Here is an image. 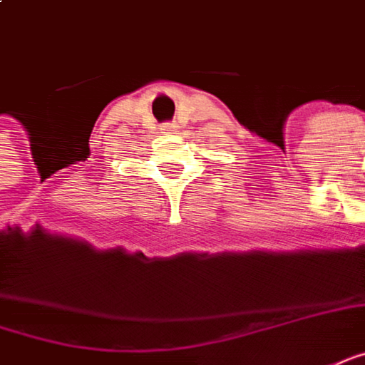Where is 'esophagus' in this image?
Returning a JSON list of instances; mask_svg holds the SVG:
<instances>
[{"mask_svg": "<svg viewBox=\"0 0 365 365\" xmlns=\"http://www.w3.org/2000/svg\"><path fill=\"white\" fill-rule=\"evenodd\" d=\"M175 131V127H173V125H165V127H163V133H173Z\"/></svg>", "mask_w": 365, "mask_h": 365, "instance_id": "obj_1", "label": "esophagus"}]
</instances>
